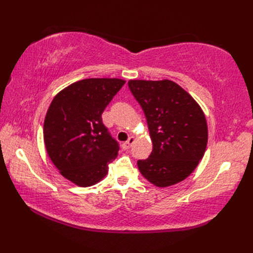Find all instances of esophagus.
<instances>
[{"mask_svg":"<svg viewBox=\"0 0 253 253\" xmlns=\"http://www.w3.org/2000/svg\"><path fill=\"white\" fill-rule=\"evenodd\" d=\"M133 142H135V137H129L126 142L123 143V149L124 150H128L132 146Z\"/></svg>","mask_w":253,"mask_h":253,"instance_id":"1","label":"esophagus"}]
</instances>
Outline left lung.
Masks as SVG:
<instances>
[{"label": "left lung", "mask_w": 253, "mask_h": 253, "mask_svg": "<svg viewBox=\"0 0 253 253\" xmlns=\"http://www.w3.org/2000/svg\"><path fill=\"white\" fill-rule=\"evenodd\" d=\"M132 95L147 118L153 149L137 164L143 177L169 187L189 176L203 158L208 125L192 96L170 80H129Z\"/></svg>", "instance_id": "8db88e82"}]
</instances>
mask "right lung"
Listing matches in <instances>:
<instances>
[{"label":"right lung","instance_id":"right-lung-1","mask_svg":"<svg viewBox=\"0 0 253 253\" xmlns=\"http://www.w3.org/2000/svg\"><path fill=\"white\" fill-rule=\"evenodd\" d=\"M125 84L117 78H89L58 92L46 112L43 138L60 173L80 187L92 186L109 171L120 146L102 113Z\"/></svg>","mask_w":253,"mask_h":253}]
</instances>
